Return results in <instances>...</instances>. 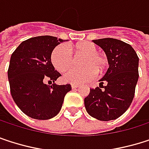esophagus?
Returning <instances> with one entry per match:
<instances>
[{
	"label": "esophagus",
	"instance_id": "obj_1",
	"mask_svg": "<svg viewBox=\"0 0 149 149\" xmlns=\"http://www.w3.org/2000/svg\"><path fill=\"white\" fill-rule=\"evenodd\" d=\"M79 87V85H77V84H71V88H73V89H75V88H77Z\"/></svg>",
	"mask_w": 149,
	"mask_h": 149
}]
</instances>
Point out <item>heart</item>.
I'll return each instance as SVG.
<instances>
[{"label":"heart","mask_w":149,"mask_h":149,"mask_svg":"<svg viewBox=\"0 0 149 149\" xmlns=\"http://www.w3.org/2000/svg\"><path fill=\"white\" fill-rule=\"evenodd\" d=\"M77 56H84L81 61L82 69H70L63 75L64 81L72 84H84L96 77L97 72H102L107 66V58L97 53L96 46L92 42H82L74 47ZM54 68L64 72L74 63V56L71 48L67 44L57 46L51 56Z\"/></svg>","instance_id":"b5f03b06"}]
</instances>
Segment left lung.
I'll list each match as a JSON object with an SVG mask.
<instances>
[{
	"instance_id": "1",
	"label": "left lung",
	"mask_w": 149,
	"mask_h": 149,
	"mask_svg": "<svg viewBox=\"0 0 149 149\" xmlns=\"http://www.w3.org/2000/svg\"><path fill=\"white\" fill-rule=\"evenodd\" d=\"M105 52L109 68L84 99L88 113L99 120H115L127 110L134 96L139 78V57L131 45L113 38L94 40ZM107 85L103 86V82Z\"/></svg>"
}]
</instances>
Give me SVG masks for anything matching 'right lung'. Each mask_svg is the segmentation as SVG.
Here are the masks:
<instances>
[{
    "mask_svg": "<svg viewBox=\"0 0 149 149\" xmlns=\"http://www.w3.org/2000/svg\"><path fill=\"white\" fill-rule=\"evenodd\" d=\"M68 40L42 36L22 41L12 54L8 70L10 92L18 108L28 116L48 120L59 113L69 84L57 85L61 74L51 61L53 50ZM46 80L53 81L48 86Z\"/></svg>",
    "mask_w": 149,
    "mask_h": 149,
    "instance_id": "obj_1",
    "label": "right lung"
}]
</instances>
